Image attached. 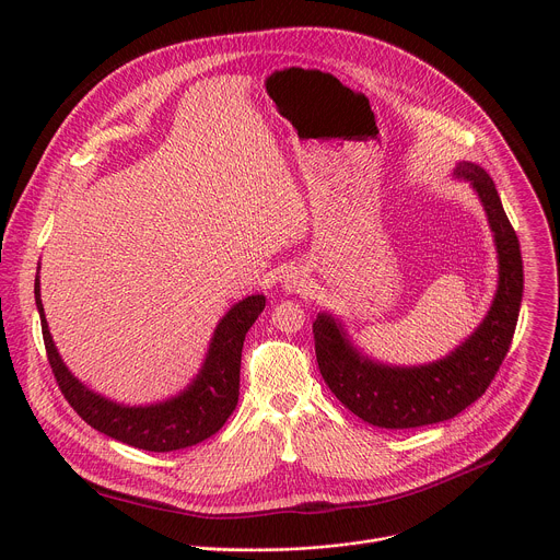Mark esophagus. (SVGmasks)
I'll use <instances>...</instances> for the list:
<instances>
[{
    "label": "esophagus",
    "instance_id": "1",
    "mask_svg": "<svg viewBox=\"0 0 560 560\" xmlns=\"http://www.w3.org/2000/svg\"><path fill=\"white\" fill-rule=\"evenodd\" d=\"M283 288H285V292H294V294H299V292H305L307 288H310V279H307V272L305 270H301V268H290L288 272H285V277H283Z\"/></svg>",
    "mask_w": 560,
    "mask_h": 560
}]
</instances>
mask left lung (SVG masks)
<instances>
[{
    "label": "left lung",
    "instance_id": "8db88e82",
    "mask_svg": "<svg viewBox=\"0 0 560 560\" xmlns=\"http://www.w3.org/2000/svg\"><path fill=\"white\" fill-rule=\"evenodd\" d=\"M454 177L469 182L481 199L499 253L497 294L478 328L439 361L387 365L363 354L337 316L318 312L312 324L316 363L324 381L350 412L376 428L410 430L454 419L483 396L516 330L523 299L518 236L492 177L481 166L458 162Z\"/></svg>",
    "mask_w": 560,
    "mask_h": 560
}]
</instances>
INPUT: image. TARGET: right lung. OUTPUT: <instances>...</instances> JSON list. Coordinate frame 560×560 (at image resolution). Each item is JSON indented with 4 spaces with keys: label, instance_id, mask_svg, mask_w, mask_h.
Returning a JSON list of instances; mask_svg holds the SVG:
<instances>
[{
    "label": "right lung",
    "instance_id": "right-lung-1",
    "mask_svg": "<svg viewBox=\"0 0 560 560\" xmlns=\"http://www.w3.org/2000/svg\"><path fill=\"white\" fill-rule=\"evenodd\" d=\"M35 303L52 374L66 401L97 432L148 452H173L197 445L217 434L238 401V370L248 330L266 307L264 294L234 303L214 328L199 374L179 394L150 406H124L93 392L61 361L50 337L35 277Z\"/></svg>",
    "mask_w": 560,
    "mask_h": 560
}]
</instances>
